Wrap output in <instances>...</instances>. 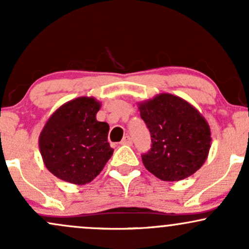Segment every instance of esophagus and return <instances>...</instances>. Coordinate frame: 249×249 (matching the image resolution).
<instances>
[{"label":"esophagus","instance_id":"1","mask_svg":"<svg viewBox=\"0 0 249 249\" xmlns=\"http://www.w3.org/2000/svg\"><path fill=\"white\" fill-rule=\"evenodd\" d=\"M122 145H132V138L130 136H125L121 142Z\"/></svg>","mask_w":249,"mask_h":249}]
</instances>
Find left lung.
Here are the masks:
<instances>
[{
  "label": "left lung",
  "instance_id": "8db88e82",
  "mask_svg": "<svg viewBox=\"0 0 249 249\" xmlns=\"http://www.w3.org/2000/svg\"><path fill=\"white\" fill-rule=\"evenodd\" d=\"M138 108L152 139L151 150L142 156L147 171L164 181H179L204 165L212 142L211 128L192 104L160 93L138 103Z\"/></svg>",
  "mask_w": 249,
  "mask_h": 249
}]
</instances>
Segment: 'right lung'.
I'll use <instances>...</instances> for the list:
<instances>
[{"label": "right lung", "instance_id": "obj_1", "mask_svg": "<svg viewBox=\"0 0 249 249\" xmlns=\"http://www.w3.org/2000/svg\"><path fill=\"white\" fill-rule=\"evenodd\" d=\"M102 104L93 97H78L61 105L39 133L38 146L45 167L58 179L85 185L101 173L113 153L107 142V123L98 122Z\"/></svg>", "mask_w": 249, "mask_h": 249}]
</instances>
